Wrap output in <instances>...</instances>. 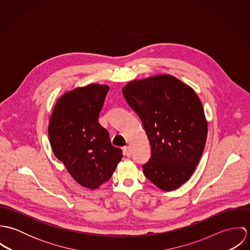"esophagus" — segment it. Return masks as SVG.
I'll use <instances>...</instances> for the list:
<instances>
[{
  "mask_svg": "<svg viewBox=\"0 0 250 250\" xmlns=\"http://www.w3.org/2000/svg\"><path fill=\"white\" fill-rule=\"evenodd\" d=\"M123 150H124V154H125L127 157H131V155H132V150H131L130 146H125Z\"/></svg>",
  "mask_w": 250,
  "mask_h": 250,
  "instance_id": "obj_1",
  "label": "esophagus"
}]
</instances>
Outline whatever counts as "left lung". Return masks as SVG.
Returning a JSON list of instances; mask_svg holds the SVG:
<instances>
[{
  "instance_id": "8db88e82",
  "label": "left lung",
  "mask_w": 250,
  "mask_h": 250,
  "mask_svg": "<svg viewBox=\"0 0 250 250\" xmlns=\"http://www.w3.org/2000/svg\"><path fill=\"white\" fill-rule=\"evenodd\" d=\"M122 93L151 145L144 175L163 190L178 188L192 175L206 144L208 124L199 97L167 74L129 82Z\"/></svg>"
}]
</instances>
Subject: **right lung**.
<instances>
[{"label": "right lung", "mask_w": 250, "mask_h": 250, "mask_svg": "<svg viewBox=\"0 0 250 250\" xmlns=\"http://www.w3.org/2000/svg\"><path fill=\"white\" fill-rule=\"evenodd\" d=\"M109 87L90 83L62 95L50 117L48 135L55 156L81 186L95 189L107 182L123 155L98 122Z\"/></svg>", "instance_id": "add662e5"}]
</instances>
